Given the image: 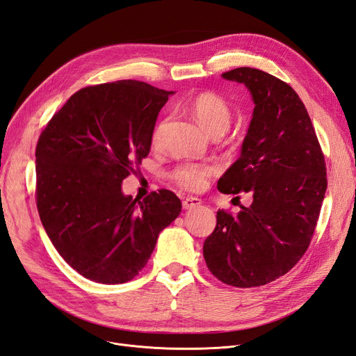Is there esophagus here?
Returning <instances> with one entry per match:
<instances>
[{
	"label": "esophagus",
	"mask_w": 356,
	"mask_h": 356,
	"mask_svg": "<svg viewBox=\"0 0 356 356\" xmlns=\"http://www.w3.org/2000/svg\"><path fill=\"white\" fill-rule=\"evenodd\" d=\"M202 204V200L199 197H187L182 200L184 209H194V207H199Z\"/></svg>",
	"instance_id": "obj_1"
}]
</instances>
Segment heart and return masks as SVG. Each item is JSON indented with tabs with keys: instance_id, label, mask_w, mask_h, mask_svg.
<instances>
[{
	"instance_id": "b5f03b06",
	"label": "heart",
	"mask_w": 356,
	"mask_h": 356,
	"mask_svg": "<svg viewBox=\"0 0 356 356\" xmlns=\"http://www.w3.org/2000/svg\"><path fill=\"white\" fill-rule=\"evenodd\" d=\"M190 112L197 124L207 132H225L231 122V110L227 102L213 92H202L190 102ZM159 138V131L154 134V141ZM213 168L199 163H186L175 169L174 178L181 187L187 190L204 188L207 178L213 174Z\"/></svg>"
}]
</instances>
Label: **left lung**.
<instances>
[{"label":"left lung","instance_id":"left-lung-1","mask_svg":"<svg viewBox=\"0 0 356 356\" xmlns=\"http://www.w3.org/2000/svg\"><path fill=\"white\" fill-rule=\"evenodd\" d=\"M222 78L243 83L254 108L240 157L218 190L252 193L253 202L237 216L218 211L203 256L222 283L257 287L289 273L308 249L327 190L325 163L311 118L289 83L253 67Z\"/></svg>","mask_w":356,"mask_h":356}]
</instances>
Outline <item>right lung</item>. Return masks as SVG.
Returning <instances> with one entry per match:
<instances>
[{
    "instance_id": "right-lung-1",
    "label": "right lung",
    "mask_w": 356,
    "mask_h": 356,
    "mask_svg": "<svg viewBox=\"0 0 356 356\" xmlns=\"http://www.w3.org/2000/svg\"><path fill=\"white\" fill-rule=\"evenodd\" d=\"M172 94L132 79L82 88L36 144V206L47 236L95 283L136 277L161 231L181 213L169 190L143 200L122 191L132 165L149 154L159 112Z\"/></svg>"
}]
</instances>
